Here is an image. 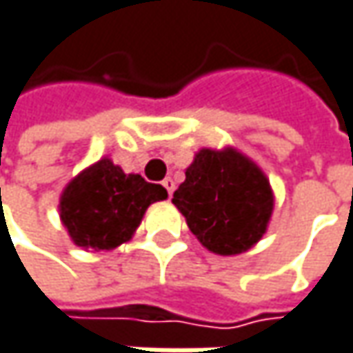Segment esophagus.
<instances>
[{
  "instance_id": "1",
  "label": "esophagus",
  "mask_w": 353,
  "mask_h": 353,
  "mask_svg": "<svg viewBox=\"0 0 353 353\" xmlns=\"http://www.w3.org/2000/svg\"><path fill=\"white\" fill-rule=\"evenodd\" d=\"M161 183H163V188L168 190V194L172 196V194H174V190H176V181H174L172 177H165V179H163Z\"/></svg>"
}]
</instances>
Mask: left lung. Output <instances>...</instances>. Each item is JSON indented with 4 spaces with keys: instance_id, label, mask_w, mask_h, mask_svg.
Here are the masks:
<instances>
[{
    "instance_id": "8db88e82",
    "label": "left lung",
    "mask_w": 353,
    "mask_h": 353,
    "mask_svg": "<svg viewBox=\"0 0 353 353\" xmlns=\"http://www.w3.org/2000/svg\"><path fill=\"white\" fill-rule=\"evenodd\" d=\"M172 201L192 234L219 256H236L258 243L274 210L268 177L234 150H201Z\"/></svg>"
}]
</instances>
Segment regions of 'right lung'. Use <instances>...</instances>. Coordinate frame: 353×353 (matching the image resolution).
I'll use <instances>...</instances> for the list:
<instances>
[{
    "label": "right lung",
    "mask_w": 353,
    "mask_h": 353,
    "mask_svg": "<svg viewBox=\"0 0 353 353\" xmlns=\"http://www.w3.org/2000/svg\"><path fill=\"white\" fill-rule=\"evenodd\" d=\"M165 197L159 183L99 159L63 190L59 214L77 245L114 250L134 236L148 205Z\"/></svg>",
    "instance_id": "1"
}]
</instances>
